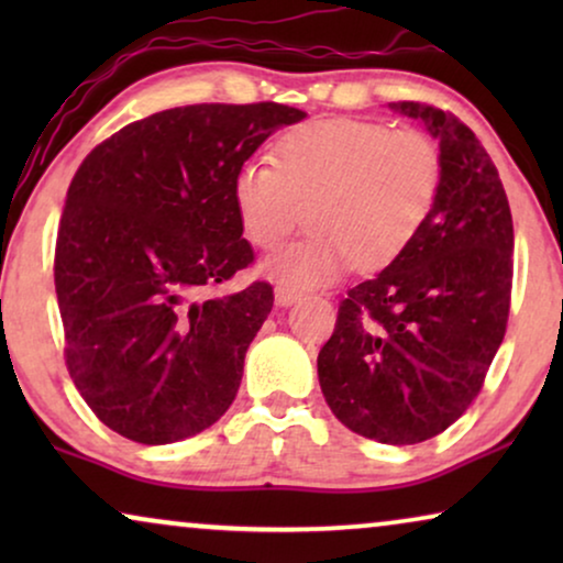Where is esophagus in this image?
<instances>
[{"label": "esophagus", "instance_id": "1", "mask_svg": "<svg viewBox=\"0 0 563 563\" xmlns=\"http://www.w3.org/2000/svg\"><path fill=\"white\" fill-rule=\"evenodd\" d=\"M274 299H276V307H289V305H295V302H297L299 295H297V291H291V289L276 287V291H274Z\"/></svg>", "mask_w": 563, "mask_h": 563}]
</instances>
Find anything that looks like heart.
Wrapping results in <instances>:
<instances>
[{
    "label": "heart",
    "instance_id": "obj_1",
    "mask_svg": "<svg viewBox=\"0 0 563 563\" xmlns=\"http://www.w3.org/2000/svg\"><path fill=\"white\" fill-rule=\"evenodd\" d=\"M274 166L245 161L233 176L243 235L274 249L307 206L312 233L261 261V276L284 289H312L353 266L382 268L415 241L441 191V151L420 130L328 118L305 122L274 145Z\"/></svg>",
    "mask_w": 563,
    "mask_h": 563
}]
</instances>
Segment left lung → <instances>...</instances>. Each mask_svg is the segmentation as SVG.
Listing matches in <instances>:
<instances>
[{
	"label": "left lung",
	"instance_id": "8db88e82",
	"mask_svg": "<svg viewBox=\"0 0 563 563\" xmlns=\"http://www.w3.org/2000/svg\"><path fill=\"white\" fill-rule=\"evenodd\" d=\"M389 110L438 141L441 191L415 241L349 289L318 379L353 433L412 445L443 433L479 395L505 338L515 235L503 181L472 130L430 104Z\"/></svg>",
	"mask_w": 563,
	"mask_h": 563
}]
</instances>
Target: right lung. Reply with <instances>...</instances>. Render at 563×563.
Returning a JSON list of instances; mask_svg holds the SVG:
<instances>
[{
	"instance_id": "add662e5",
	"label": "right lung",
	"mask_w": 563,
	"mask_h": 563,
	"mask_svg": "<svg viewBox=\"0 0 563 563\" xmlns=\"http://www.w3.org/2000/svg\"><path fill=\"white\" fill-rule=\"evenodd\" d=\"M305 118L276 102L174 107L84 158L53 274L68 374L114 433L176 443L233 405L274 291L210 297L253 261L230 187L268 135Z\"/></svg>"
}]
</instances>
